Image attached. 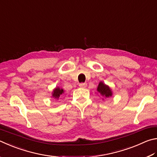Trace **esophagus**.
<instances>
[{"instance_id": "obj_1", "label": "esophagus", "mask_w": 157, "mask_h": 157, "mask_svg": "<svg viewBox=\"0 0 157 157\" xmlns=\"http://www.w3.org/2000/svg\"><path fill=\"white\" fill-rule=\"evenodd\" d=\"M87 85L86 83H80L79 84V87H82V88H86Z\"/></svg>"}]
</instances>
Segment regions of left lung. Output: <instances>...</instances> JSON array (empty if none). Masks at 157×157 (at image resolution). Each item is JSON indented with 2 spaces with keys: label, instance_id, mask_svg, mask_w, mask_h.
I'll return each instance as SVG.
<instances>
[{
  "label": "left lung",
  "instance_id": "obj_1",
  "mask_svg": "<svg viewBox=\"0 0 157 157\" xmlns=\"http://www.w3.org/2000/svg\"><path fill=\"white\" fill-rule=\"evenodd\" d=\"M97 90L98 95H100L102 97L103 100H104V98H108L111 97L112 94H113L112 89L108 85L104 83L103 81L99 82Z\"/></svg>",
  "mask_w": 157,
  "mask_h": 157
}]
</instances>
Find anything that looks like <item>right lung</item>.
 Listing matches in <instances>:
<instances>
[{"instance_id":"add662e5","label":"right lung","mask_w":157,"mask_h":157,"mask_svg":"<svg viewBox=\"0 0 157 157\" xmlns=\"http://www.w3.org/2000/svg\"><path fill=\"white\" fill-rule=\"evenodd\" d=\"M64 90L61 88V87H56L52 92V97L54 98V99L59 100V98L62 96V94H64Z\"/></svg>"}]
</instances>
